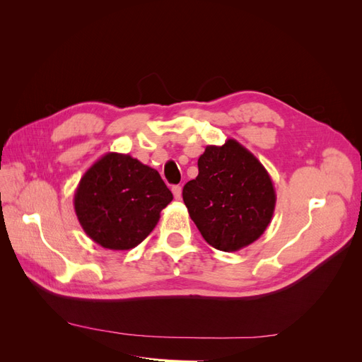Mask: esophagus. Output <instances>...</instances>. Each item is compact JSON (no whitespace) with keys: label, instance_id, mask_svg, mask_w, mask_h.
Returning <instances> with one entry per match:
<instances>
[{"label":"esophagus","instance_id":"1","mask_svg":"<svg viewBox=\"0 0 362 362\" xmlns=\"http://www.w3.org/2000/svg\"><path fill=\"white\" fill-rule=\"evenodd\" d=\"M172 193H173V196H175V199H181V193H182L181 185H173V187H172Z\"/></svg>","mask_w":362,"mask_h":362}]
</instances>
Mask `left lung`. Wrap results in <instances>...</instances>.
I'll list each match as a JSON object with an SVG mask.
<instances>
[{"label":"left lung","instance_id":"obj_1","mask_svg":"<svg viewBox=\"0 0 362 362\" xmlns=\"http://www.w3.org/2000/svg\"><path fill=\"white\" fill-rule=\"evenodd\" d=\"M199 173L182 189V199L208 245L235 252L254 243L272 222L276 193L269 172L237 140L208 145Z\"/></svg>","mask_w":362,"mask_h":362}]
</instances>
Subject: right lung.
Listing matches in <instances>:
<instances>
[{
    "label": "right lung",
    "mask_w": 362,
    "mask_h": 362,
    "mask_svg": "<svg viewBox=\"0 0 362 362\" xmlns=\"http://www.w3.org/2000/svg\"><path fill=\"white\" fill-rule=\"evenodd\" d=\"M173 199L160 173L128 154L107 152L81 177L75 214L95 243L112 250L140 245Z\"/></svg>",
    "instance_id": "add662e5"
}]
</instances>
